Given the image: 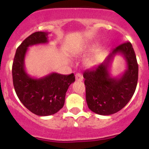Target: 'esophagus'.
<instances>
[{
  "label": "esophagus",
  "instance_id": "1",
  "mask_svg": "<svg viewBox=\"0 0 149 149\" xmlns=\"http://www.w3.org/2000/svg\"><path fill=\"white\" fill-rule=\"evenodd\" d=\"M76 80L77 81H82L83 80V77L82 76V74H80V73H78L76 74Z\"/></svg>",
  "mask_w": 149,
  "mask_h": 149
}]
</instances>
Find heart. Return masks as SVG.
Wrapping results in <instances>:
<instances>
[{
  "instance_id": "b5f03b06",
  "label": "heart",
  "mask_w": 149,
  "mask_h": 149,
  "mask_svg": "<svg viewBox=\"0 0 149 149\" xmlns=\"http://www.w3.org/2000/svg\"><path fill=\"white\" fill-rule=\"evenodd\" d=\"M97 57V54H94V55H92L91 57H90L89 59H88V60L86 61L87 65H88V66H92V65L95 63V61H96Z\"/></svg>"
}]
</instances>
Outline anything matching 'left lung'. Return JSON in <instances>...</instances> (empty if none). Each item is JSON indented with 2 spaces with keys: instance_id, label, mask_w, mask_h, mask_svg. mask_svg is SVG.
I'll return each mask as SVG.
<instances>
[{
  "instance_id": "1",
  "label": "left lung",
  "mask_w": 149,
  "mask_h": 149,
  "mask_svg": "<svg viewBox=\"0 0 149 149\" xmlns=\"http://www.w3.org/2000/svg\"><path fill=\"white\" fill-rule=\"evenodd\" d=\"M117 54L124 56L127 69L120 77L113 78L110 76L109 68ZM138 71L137 61L130 42H125L113 49L104 62L83 73L89 109L102 116L111 115L121 110L134 95Z\"/></svg>"
}]
</instances>
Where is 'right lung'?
I'll return each instance as SVG.
<instances>
[{"label":"right lung","mask_w":149,"mask_h":149,"mask_svg":"<svg viewBox=\"0 0 149 149\" xmlns=\"http://www.w3.org/2000/svg\"><path fill=\"white\" fill-rule=\"evenodd\" d=\"M48 33H32L17 49L13 64V85L20 102L37 116L53 115L64 107L66 92L75 81L73 73H52L40 78L31 77L25 70L24 59L30 46L48 42Z\"/></svg>","instance_id":"add662e5"}]
</instances>
